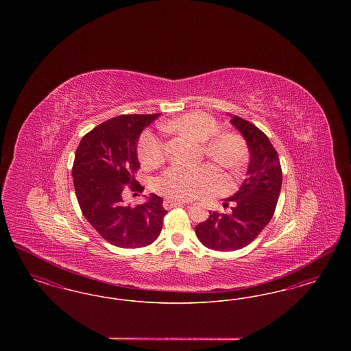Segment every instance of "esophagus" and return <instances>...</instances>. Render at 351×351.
Segmentation results:
<instances>
[{
    "instance_id": "esophagus-1",
    "label": "esophagus",
    "mask_w": 351,
    "mask_h": 351,
    "mask_svg": "<svg viewBox=\"0 0 351 351\" xmlns=\"http://www.w3.org/2000/svg\"><path fill=\"white\" fill-rule=\"evenodd\" d=\"M183 201L173 200V199H166L165 202H163V205H165L166 209H171V208H173V206H179V205H183Z\"/></svg>"
}]
</instances>
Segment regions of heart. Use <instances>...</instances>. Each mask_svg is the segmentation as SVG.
<instances>
[{
  "label": "heart",
  "mask_w": 351,
  "mask_h": 351,
  "mask_svg": "<svg viewBox=\"0 0 351 351\" xmlns=\"http://www.w3.org/2000/svg\"><path fill=\"white\" fill-rule=\"evenodd\" d=\"M167 132H176L192 136L204 143V152L219 167L235 172L246 159L247 147L245 139L233 132L218 133L216 119L202 112L186 113L182 117L163 125ZM139 160L147 169L159 167L166 159V146L163 141L151 132L141 135L138 146ZM217 180L215 168L204 165L200 167L172 166L156 180V191L173 200H189L202 192L210 191ZM232 188L229 182H223L218 192H226Z\"/></svg>",
  "instance_id": "b5f03b06"
}]
</instances>
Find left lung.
Instances as JSON below:
<instances>
[{
  "label": "left lung",
  "mask_w": 351,
  "mask_h": 351,
  "mask_svg": "<svg viewBox=\"0 0 351 351\" xmlns=\"http://www.w3.org/2000/svg\"><path fill=\"white\" fill-rule=\"evenodd\" d=\"M228 116L246 141L250 158L246 179L223 202L228 206L232 201V210L221 215L209 212L208 219L196 226L199 241L210 250H239L251 243L274 216L282 189L279 156L267 135L246 119Z\"/></svg>",
  "instance_id": "left-lung-1"
}]
</instances>
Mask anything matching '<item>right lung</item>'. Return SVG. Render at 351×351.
<instances>
[{"instance_id": "right-lung-1", "label": "right lung", "mask_w": 351, "mask_h": 351, "mask_svg": "<svg viewBox=\"0 0 351 351\" xmlns=\"http://www.w3.org/2000/svg\"><path fill=\"white\" fill-rule=\"evenodd\" d=\"M160 114L112 118L84 135L75 154L73 185L84 217L113 246L138 249L151 245L162 232L167 210L151 193L141 205L125 202V186L142 191L135 180L141 167L136 145L146 126Z\"/></svg>"}]
</instances>
